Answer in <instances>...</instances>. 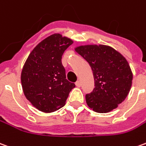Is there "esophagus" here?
<instances>
[{
    "mask_svg": "<svg viewBox=\"0 0 146 146\" xmlns=\"http://www.w3.org/2000/svg\"><path fill=\"white\" fill-rule=\"evenodd\" d=\"M75 84H76V87H80L81 86V83H80V80H77L76 83H75Z\"/></svg>",
    "mask_w": 146,
    "mask_h": 146,
    "instance_id": "34e87169",
    "label": "esophagus"
}]
</instances>
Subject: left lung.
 <instances>
[{
	"instance_id": "obj_1",
	"label": "left lung",
	"mask_w": 146,
	"mask_h": 146,
	"mask_svg": "<svg viewBox=\"0 0 146 146\" xmlns=\"http://www.w3.org/2000/svg\"><path fill=\"white\" fill-rule=\"evenodd\" d=\"M76 51L88 62L93 73L94 89L85 96L88 106L98 113L116 108L126 99L132 84L133 75L126 58L104 45L81 46Z\"/></svg>"
}]
</instances>
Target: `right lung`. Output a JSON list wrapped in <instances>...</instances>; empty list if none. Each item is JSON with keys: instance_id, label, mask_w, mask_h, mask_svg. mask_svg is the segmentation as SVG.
<instances>
[{"instance_id": "1", "label": "right lung", "mask_w": 146, "mask_h": 146, "mask_svg": "<svg viewBox=\"0 0 146 146\" xmlns=\"http://www.w3.org/2000/svg\"><path fill=\"white\" fill-rule=\"evenodd\" d=\"M73 41L60 34L49 36L31 52L21 73L23 93L38 110L62 108L75 84L67 80L62 57Z\"/></svg>"}]
</instances>
